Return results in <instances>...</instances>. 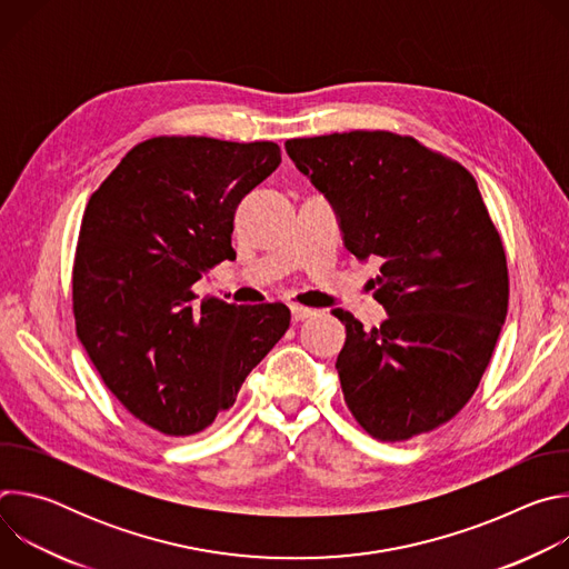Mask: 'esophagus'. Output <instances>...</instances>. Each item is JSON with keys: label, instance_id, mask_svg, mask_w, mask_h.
Masks as SVG:
<instances>
[{"label": "esophagus", "instance_id": "esophagus-1", "mask_svg": "<svg viewBox=\"0 0 569 569\" xmlns=\"http://www.w3.org/2000/svg\"><path fill=\"white\" fill-rule=\"evenodd\" d=\"M290 312H292V321H303L317 315L312 308H303V306H290Z\"/></svg>", "mask_w": 569, "mask_h": 569}]
</instances>
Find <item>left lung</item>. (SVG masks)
<instances>
[{
  "label": "left lung",
  "instance_id": "8db88e82",
  "mask_svg": "<svg viewBox=\"0 0 569 569\" xmlns=\"http://www.w3.org/2000/svg\"><path fill=\"white\" fill-rule=\"evenodd\" d=\"M286 150L333 204L345 248L382 261L380 329L333 310L347 327L336 369L351 415L380 441L443 426L475 393L509 306L502 238L475 178L387 130L288 139Z\"/></svg>",
  "mask_w": 569,
  "mask_h": 569
}]
</instances>
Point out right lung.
<instances>
[{
  "label": "right lung",
  "instance_id": "obj_1",
  "mask_svg": "<svg viewBox=\"0 0 569 569\" xmlns=\"http://www.w3.org/2000/svg\"><path fill=\"white\" fill-rule=\"evenodd\" d=\"M281 164L274 141L152 137L92 193L73 261L76 333L108 389L146 426L189 437L229 410L290 327L283 303H193L236 259L233 213Z\"/></svg>",
  "mask_w": 569,
  "mask_h": 569
}]
</instances>
